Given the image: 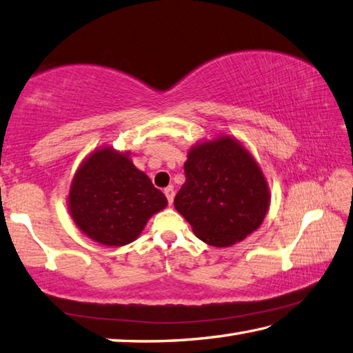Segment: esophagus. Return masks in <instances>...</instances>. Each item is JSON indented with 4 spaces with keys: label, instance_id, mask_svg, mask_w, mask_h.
Here are the masks:
<instances>
[{
    "label": "esophagus",
    "instance_id": "obj_1",
    "mask_svg": "<svg viewBox=\"0 0 353 353\" xmlns=\"http://www.w3.org/2000/svg\"><path fill=\"white\" fill-rule=\"evenodd\" d=\"M165 196H167V199H168V203L171 205L172 203V200H174V190L171 188V186H168V188H165Z\"/></svg>",
    "mask_w": 353,
    "mask_h": 353
}]
</instances>
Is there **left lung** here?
<instances>
[{
  "mask_svg": "<svg viewBox=\"0 0 353 353\" xmlns=\"http://www.w3.org/2000/svg\"><path fill=\"white\" fill-rule=\"evenodd\" d=\"M183 168L174 206L205 243L232 246L265 220L271 203L266 177L237 139L222 134L196 143Z\"/></svg>",
  "mask_w": 353,
  "mask_h": 353,
  "instance_id": "obj_1",
  "label": "left lung"
}]
</instances>
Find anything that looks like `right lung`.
Returning a JSON list of instances; mask_svg holds the SVG:
<instances>
[{
  "label": "right lung",
  "mask_w": 353,
  "mask_h": 353,
  "mask_svg": "<svg viewBox=\"0 0 353 353\" xmlns=\"http://www.w3.org/2000/svg\"><path fill=\"white\" fill-rule=\"evenodd\" d=\"M68 212L76 226L105 246H123L141 236L167 197L137 170L130 153L102 147L76 170L68 191Z\"/></svg>",
  "instance_id": "add662e5"
}]
</instances>
